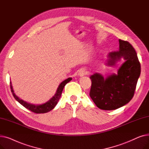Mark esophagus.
<instances>
[{
    "label": "esophagus",
    "mask_w": 149,
    "mask_h": 149,
    "mask_svg": "<svg viewBox=\"0 0 149 149\" xmlns=\"http://www.w3.org/2000/svg\"><path fill=\"white\" fill-rule=\"evenodd\" d=\"M79 74H80V75L81 76H83V75H84L87 74H88V72H87L86 70L85 69H82V70H80Z\"/></svg>",
    "instance_id": "1"
}]
</instances>
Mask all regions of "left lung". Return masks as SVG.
<instances>
[{
  "label": "left lung",
  "instance_id": "left-lung-1",
  "mask_svg": "<svg viewBox=\"0 0 149 149\" xmlns=\"http://www.w3.org/2000/svg\"><path fill=\"white\" fill-rule=\"evenodd\" d=\"M119 43V50L109 53L107 61V65L112 66L121 58L125 60L117 74L106 79L97 73L90 77L89 95L98 108L105 111L115 110L129 102L134 95L141 73L140 63L134 47L121 39Z\"/></svg>",
  "mask_w": 149,
  "mask_h": 149
}]
</instances>
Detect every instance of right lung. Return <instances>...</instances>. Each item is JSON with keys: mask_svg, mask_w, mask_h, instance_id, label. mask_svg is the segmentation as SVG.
<instances>
[{"mask_svg": "<svg viewBox=\"0 0 149 149\" xmlns=\"http://www.w3.org/2000/svg\"><path fill=\"white\" fill-rule=\"evenodd\" d=\"M71 80H72V78H68V79L61 82L57 90V92L56 93H55L54 97L52 98H51L48 102H46V103L41 105H34L32 104H29V103H28L27 102H25L24 101H23L22 100L20 99L19 97H17L14 93V91L13 89L11 82H10V88L14 98L23 106H24L25 108L28 109V110L31 111V112H33L35 113H44L48 112L52 110V109L55 107V106L57 105L58 100H60L63 89L65 86Z\"/></svg>", "mask_w": 149, "mask_h": 149, "instance_id": "right-lung-1", "label": "right lung"}]
</instances>
